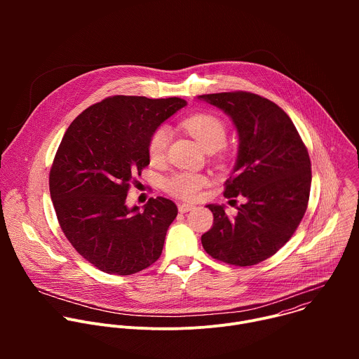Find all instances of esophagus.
Returning <instances> with one entry per match:
<instances>
[{"label":"esophagus","mask_w":359,"mask_h":359,"mask_svg":"<svg viewBox=\"0 0 359 359\" xmlns=\"http://www.w3.org/2000/svg\"><path fill=\"white\" fill-rule=\"evenodd\" d=\"M194 209L193 204H187V203H180L179 204V212L180 213H187V212H191Z\"/></svg>","instance_id":"34e87169"}]
</instances>
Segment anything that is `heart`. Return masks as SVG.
Returning a JSON list of instances; mask_svg holds the SVG:
<instances>
[{
  "label": "heart",
  "mask_w": 359,
  "mask_h": 359,
  "mask_svg": "<svg viewBox=\"0 0 359 359\" xmlns=\"http://www.w3.org/2000/svg\"><path fill=\"white\" fill-rule=\"evenodd\" d=\"M186 130L204 147L220 149L227 137L226 123L212 114H196L183 121ZM170 142V130L166 126L158 128L149 139V158L151 162H161L166 156V150ZM208 177L200 173L182 172L176 173L165 182L166 190L180 198L193 200L197 197L200 189L208 184Z\"/></svg>",
  "instance_id": "1"
}]
</instances>
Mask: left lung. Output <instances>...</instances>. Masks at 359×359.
I'll list each match as a JSON object with an SVG mask.
<instances>
[{
  "mask_svg": "<svg viewBox=\"0 0 359 359\" xmlns=\"http://www.w3.org/2000/svg\"><path fill=\"white\" fill-rule=\"evenodd\" d=\"M197 99L222 109L236 126L237 161L224 196L245 198L233 217L224 206L208 204L215 222L201 236L203 248L227 264H259L291 238L304 217L311 189L309 151L290 116L260 95L238 90Z\"/></svg>",
  "mask_w": 359,
  "mask_h": 359,
  "instance_id": "1",
  "label": "left lung"
}]
</instances>
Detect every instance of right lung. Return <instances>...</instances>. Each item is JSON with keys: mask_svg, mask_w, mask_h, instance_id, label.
Returning <instances> with one entry per match:
<instances>
[{"mask_svg": "<svg viewBox=\"0 0 359 359\" xmlns=\"http://www.w3.org/2000/svg\"><path fill=\"white\" fill-rule=\"evenodd\" d=\"M186 107L182 97L116 95L83 111L67 129L49 173L60 226L82 257L100 271L130 276L162 254L176 204L149 198L128 208L133 176L149 165V139Z\"/></svg>", "mask_w": 359, "mask_h": 359, "instance_id": "obj_1", "label": "right lung"}]
</instances>
